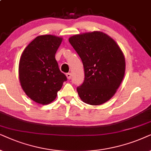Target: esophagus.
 Wrapping results in <instances>:
<instances>
[{"mask_svg":"<svg viewBox=\"0 0 151 151\" xmlns=\"http://www.w3.org/2000/svg\"><path fill=\"white\" fill-rule=\"evenodd\" d=\"M66 77H67L68 79H70L72 78V74L70 72H68V73L66 74Z\"/></svg>","mask_w":151,"mask_h":151,"instance_id":"obj_1","label":"esophagus"}]
</instances>
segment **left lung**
<instances>
[{
  "label": "left lung",
  "instance_id": "left-lung-1",
  "mask_svg": "<svg viewBox=\"0 0 151 151\" xmlns=\"http://www.w3.org/2000/svg\"><path fill=\"white\" fill-rule=\"evenodd\" d=\"M69 42L81 58L85 77L78 86L84 103L101 105L108 101L121 84L125 73V58L116 42L101 32L74 35Z\"/></svg>",
  "mask_w": 151,
  "mask_h": 151
}]
</instances>
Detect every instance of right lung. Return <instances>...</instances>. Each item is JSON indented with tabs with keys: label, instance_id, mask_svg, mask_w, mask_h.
<instances>
[{
	"label": "right lung",
	"instance_id": "right-lung-1",
	"mask_svg": "<svg viewBox=\"0 0 151 151\" xmlns=\"http://www.w3.org/2000/svg\"><path fill=\"white\" fill-rule=\"evenodd\" d=\"M61 41V38L55 36H39L26 47L21 57V85L26 94L38 104L45 105L53 101L67 81L55 59Z\"/></svg>",
	"mask_w": 151,
	"mask_h": 151
}]
</instances>
